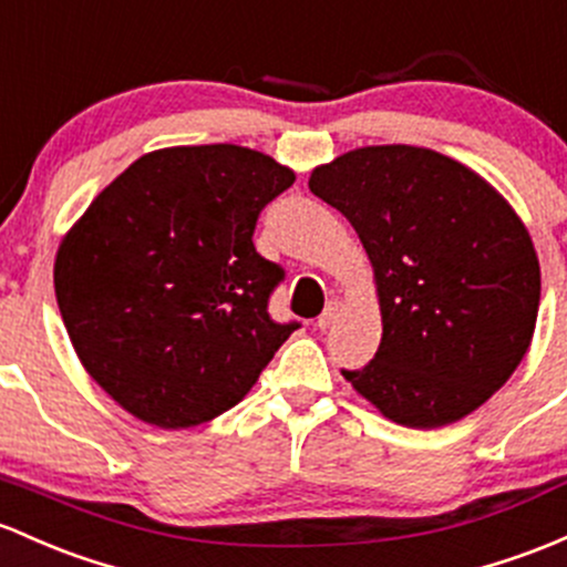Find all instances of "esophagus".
Listing matches in <instances>:
<instances>
[{"label": "esophagus", "mask_w": 567, "mask_h": 567, "mask_svg": "<svg viewBox=\"0 0 567 567\" xmlns=\"http://www.w3.org/2000/svg\"><path fill=\"white\" fill-rule=\"evenodd\" d=\"M338 313H340V302L338 300H330V302H327L324 313H321L319 319H316V327H319V330H330V327L334 324V319H338Z\"/></svg>", "instance_id": "esophagus-1"}]
</instances>
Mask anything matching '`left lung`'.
<instances>
[{
	"label": "left lung",
	"instance_id": "8db88e82",
	"mask_svg": "<svg viewBox=\"0 0 567 567\" xmlns=\"http://www.w3.org/2000/svg\"><path fill=\"white\" fill-rule=\"evenodd\" d=\"M310 192L357 229L375 270V357L340 370L405 427L452 424L492 398L533 340L540 267L525 224L465 164L370 145L310 173Z\"/></svg>",
	"mask_w": 567,
	"mask_h": 567
}]
</instances>
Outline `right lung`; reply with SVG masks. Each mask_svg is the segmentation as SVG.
<instances>
[{"label": "right lung", "instance_id": "right-lung-1", "mask_svg": "<svg viewBox=\"0 0 567 567\" xmlns=\"http://www.w3.org/2000/svg\"><path fill=\"white\" fill-rule=\"evenodd\" d=\"M295 173L240 145L140 156L56 254L53 284L89 375L132 416L194 427L240 403L300 321H276L284 267L254 248Z\"/></svg>", "mask_w": 567, "mask_h": 567}]
</instances>
